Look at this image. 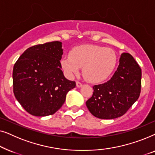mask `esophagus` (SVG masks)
I'll return each instance as SVG.
<instances>
[{
	"mask_svg": "<svg viewBox=\"0 0 155 155\" xmlns=\"http://www.w3.org/2000/svg\"><path fill=\"white\" fill-rule=\"evenodd\" d=\"M76 86H77V87H81L82 86V84L80 82H76Z\"/></svg>",
	"mask_w": 155,
	"mask_h": 155,
	"instance_id": "1",
	"label": "esophagus"
}]
</instances>
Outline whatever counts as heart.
I'll return each instance as SVG.
<instances>
[{
    "instance_id": "b5f03b06",
    "label": "heart",
    "mask_w": 155,
    "mask_h": 155,
    "mask_svg": "<svg viewBox=\"0 0 155 155\" xmlns=\"http://www.w3.org/2000/svg\"><path fill=\"white\" fill-rule=\"evenodd\" d=\"M116 55L113 50L100 46L84 44L76 46L61 60V67L68 78L79 73L82 67V75L86 80L98 83L107 79L115 68Z\"/></svg>"
}]
</instances>
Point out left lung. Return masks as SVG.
I'll return each mask as SVG.
<instances>
[{
  "label": "left lung",
  "mask_w": 155,
  "mask_h": 155,
  "mask_svg": "<svg viewBox=\"0 0 155 155\" xmlns=\"http://www.w3.org/2000/svg\"><path fill=\"white\" fill-rule=\"evenodd\" d=\"M141 77V69L133 57L128 53H123L111 79L93 87L92 96L86 101L89 111L101 119L123 116L139 98Z\"/></svg>",
  "instance_id": "1"
}]
</instances>
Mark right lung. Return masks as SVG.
Masks as SVG:
<instances>
[{
	"label": "right lung",
	"mask_w": 155,
	"mask_h": 155,
	"mask_svg": "<svg viewBox=\"0 0 155 155\" xmlns=\"http://www.w3.org/2000/svg\"><path fill=\"white\" fill-rule=\"evenodd\" d=\"M62 42L52 41L27 48L14 65L15 97L29 114L46 116L64 104L67 93L76 84L65 78L60 61Z\"/></svg>",
	"instance_id": "1"
}]
</instances>
